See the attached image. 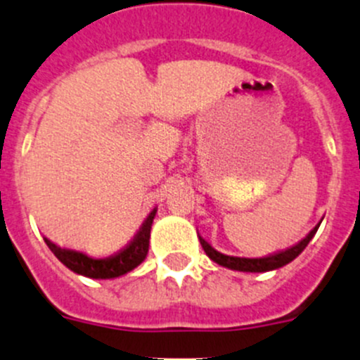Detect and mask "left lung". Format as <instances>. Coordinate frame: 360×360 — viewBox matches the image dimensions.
I'll list each match as a JSON object with an SVG mask.
<instances>
[{
    "label": "left lung",
    "mask_w": 360,
    "mask_h": 360,
    "mask_svg": "<svg viewBox=\"0 0 360 360\" xmlns=\"http://www.w3.org/2000/svg\"><path fill=\"white\" fill-rule=\"evenodd\" d=\"M320 223L311 230V232L308 233V236L304 237V239L299 240L295 246L288 248V250H285V251H280V253H276V255H269V257H264V258L230 257V255H225V253H221V251L214 250V248H212L211 244L204 239V237L198 236V240H200L205 255H207L212 262H216L218 265H221V267L232 269V271H240V273H267V271H274V269H280V267H283V265L290 264L292 260H295V258H297L299 255L304 251V248L308 246L309 240L315 237Z\"/></svg>",
    "instance_id": "1"
}]
</instances>
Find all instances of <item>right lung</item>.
Returning <instances> with one entry per match:
<instances>
[{"mask_svg":"<svg viewBox=\"0 0 360 360\" xmlns=\"http://www.w3.org/2000/svg\"><path fill=\"white\" fill-rule=\"evenodd\" d=\"M155 216L156 209H153L151 214L142 223L141 230L134 237V240L127 248L117 251L116 255H110V257L105 258H93L87 253H84V251L61 248L56 243H52L51 239H47V237H44V240L49 246V250L56 255V258L75 274L93 278V280H114V278L128 274L146 260L149 251V237H151V225Z\"/></svg>","mask_w":360,"mask_h":360,"instance_id":"1","label":"right lung"}]
</instances>
